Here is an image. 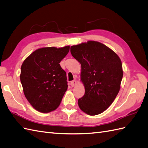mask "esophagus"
Instances as JSON below:
<instances>
[{
    "mask_svg": "<svg viewBox=\"0 0 148 148\" xmlns=\"http://www.w3.org/2000/svg\"><path fill=\"white\" fill-rule=\"evenodd\" d=\"M76 84H77L76 80H73V81H71V82H70V85H71V87H74Z\"/></svg>",
    "mask_w": 148,
    "mask_h": 148,
    "instance_id": "34e87169",
    "label": "esophagus"
}]
</instances>
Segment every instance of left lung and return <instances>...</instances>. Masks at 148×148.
<instances>
[{"instance_id": "left-lung-1", "label": "left lung", "mask_w": 148, "mask_h": 148, "mask_svg": "<svg viewBox=\"0 0 148 148\" xmlns=\"http://www.w3.org/2000/svg\"><path fill=\"white\" fill-rule=\"evenodd\" d=\"M71 54L81 64L85 94L78 101L81 110L96 115L112 104L123 77L119 57L109 47L95 41L73 45Z\"/></svg>"}]
</instances>
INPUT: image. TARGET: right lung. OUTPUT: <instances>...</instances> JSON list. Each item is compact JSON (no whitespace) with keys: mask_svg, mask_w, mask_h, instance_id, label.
Returning <instances> with one entry per match:
<instances>
[{"mask_svg":"<svg viewBox=\"0 0 148 148\" xmlns=\"http://www.w3.org/2000/svg\"><path fill=\"white\" fill-rule=\"evenodd\" d=\"M69 51L70 46L38 49L21 65L20 80L25 96L40 112L56 109L67 90L66 73L60 63Z\"/></svg>","mask_w":148,"mask_h":148,"instance_id":"1","label":"right lung"}]
</instances>
